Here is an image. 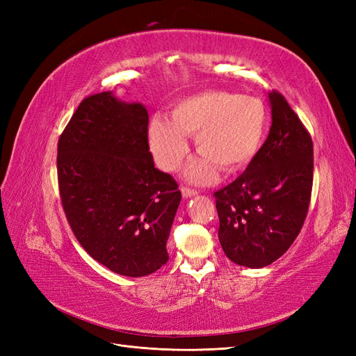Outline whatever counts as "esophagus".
Instances as JSON below:
<instances>
[{
	"mask_svg": "<svg viewBox=\"0 0 356 356\" xmlns=\"http://www.w3.org/2000/svg\"><path fill=\"white\" fill-rule=\"evenodd\" d=\"M181 195L185 198H191V197H193V195H197L198 193V191L197 189H191V188H188V186H181Z\"/></svg>",
	"mask_w": 356,
	"mask_h": 356,
	"instance_id": "obj_1",
	"label": "esophagus"
}]
</instances>
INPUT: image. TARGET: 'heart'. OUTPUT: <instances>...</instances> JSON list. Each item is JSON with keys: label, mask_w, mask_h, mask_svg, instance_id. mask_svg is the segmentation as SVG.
Here are the masks:
<instances>
[{"label": "heart", "mask_w": 356, "mask_h": 356, "mask_svg": "<svg viewBox=\"0 0 356 356\" xmlns=\"http://www.w3.org/2000/svg\"><path fill=\"white\" fill-rule=\"evenodd\" d=\"M266 129V108L254 96H238L209 90L175 103L168 118L154 117L147 139L156 164L165 171L177 170L188 156L185 137L193 136V161L186 176L198 183L210 181L216 167L232 173L251 161Z\"/></svg>", "instance_id": "obj_1"}]
</instances>
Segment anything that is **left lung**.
Returning <instances> with one entry per match:
<instances>
[{
	"label": "left lung",
	"instance_id": "8db88e82",
	"mask_svg": "<svg viewBox=\"0 0 356 356\" xmlns=\"http://www.w3.org/2000/svg\"><path fill=\"white\" fill-rule=\"evenodd\" d=\"M272 125L247 170L214 192L219 241L239 266L263 268L300 234L311 202L314 143L285 97L269 93Z\"/></svg>",
	"mask_w": 356,
	"mask_h": 356
}]
</instances>
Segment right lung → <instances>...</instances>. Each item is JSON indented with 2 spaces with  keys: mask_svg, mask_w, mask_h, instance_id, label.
Masks as SVG:
<instances>
[{
  "mask_svg": "<svg viewBox=\"0 0 356 356\" xmlns=\"http://www.w3.org/2000/svg\"><path fill=\"white\" fill-rule=\"evenodd\" d=\"M147 111L111 91L86 97L57 143L62 207L78 243L112 272L139 278L168 260L181 193L154 165Z\"/></svg>",
  "mask_w": 356,
  "mask_h": 356,
  "instance_id": "obj_1",
  "label": "right lung"
}]
</instances>
